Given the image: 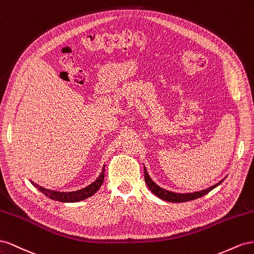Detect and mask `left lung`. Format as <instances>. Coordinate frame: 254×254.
<instances>
[{"label":"left lung","mask_w":254,"mask_h":254,"mask_svg":"<svg viewBox=\"0 0 254 254\" xmlns=\"http://www.w3.org/2000/svg\"><path fill=\"white\" fill-rule=\"evenodd\" d=\"M143 171H144V182L147 183L149 190L152 192H153L155 195H157L158 198H161V199H163L165 201H168V202H173V203H179V202H186V201L198 199V198L202 197V195H204L207 192L211 191L213 188H215L217 185H219V183H217V184H215V185H213L211 187L206 188V190H201V191H195V192H187V193L172 192V191H169L167 190H164V188L156 185L153 182V181L151 180V178L149 177L146 167H143Z\"/></svg>","instance_id":"left-lung-1"}]
</instances>
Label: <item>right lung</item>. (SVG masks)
<instances>
[{"instance_id":"add662e5","label":"right lung","mask_w":254,"mask_h":254,"mask_svg":"<svg viewBox=\"0 0 254 254\" xmlns=\"http://www.w3.org/2000/svg\"><path fill=\"white\" fill-rule=\"evenodd\" d=\"M105 166H103L102 168V172H101L100 177L93 182L92 184H90L89 186H87L83 190H79L76 191H71V192H61V191H54V190H47L45 187H41L38 184H35L34 182H32V184L37 187L38 190L45 193L47 197H49L50 199H53L56 201H61V202H77V201H82L86 198L90 197L96 191H98L99 188L101 187V185L103 184L104 181V170H105Z\"/></svg>"}]
</instances>
